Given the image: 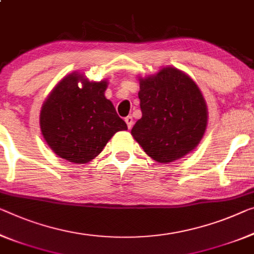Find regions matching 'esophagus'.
I'll return each mask as SVG.
<instances>
[{"label":"esophagus","mask_w":254,"mask_h":254,"mask_svg":"<svg viewBox=\"0 0 254 254\" xmlns=\"http://www.w3.org/2000/svg\"><path fill=\"white\" fill-rule=\"evenodd\" d=\"M125 122H126V124H127L128 129H130V128L132 127V124H134V120H132V117H131V116L126 117V118H125Z\"/></svg>","instance_id":"34e87169"}]
</instances>
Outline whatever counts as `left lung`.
<instances>
[{
  "mask_svg": "<svg viewBox=\"0 0 254 254\" xmlns=\"http://www.w3.org/2000/svg\"><path fill=\"white\" fill-rule=\"evenodd\" d=\"M138 80L142 118L132 127V137L154 161L169 163L185 157L203 138L208 125L200 88L175 67Z\"/></svg>",
  "mask_w": 254,
  "mask_h": 254,
  "instance_id": "left-lung-1",
  "label": "left lung"
}]
</instances>
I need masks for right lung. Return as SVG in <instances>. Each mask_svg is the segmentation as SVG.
Listing matches in <instances>:
<instances>
[{"mask_svg":"<svg viewBox=\"0 0 254 254\" xmlns=\"http://www.w3.org/2000/svg\"><path fill=\"white\" fill-rule=\"evenodd\" d=\"M107 87L105 79L93 81L73 71L46 97L40 115L41 131L58 157L77 165L87 163L117 131L127 130L126 123L104 95Z\"/></svg>","mask_w":254,"mask_h":254,"instance_id":"right-lung-1","label":"right lung"}]
</instances>
